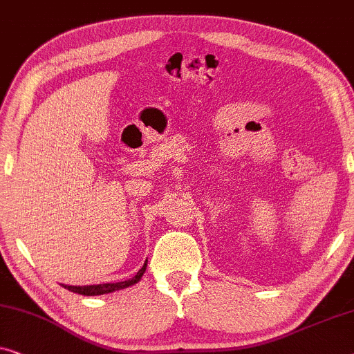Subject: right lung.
<instances>
[{"label": "right lung", "mask_w": 354, "mask_h": 354, "mask_svg": "<svg viewBox=\"0 0 354 354\" xmlns=\"http://www.w3.org/2000/svg\"><path fill=\"white\" fill-rule=\"evenodd\" d=\"M147 268V260L144 263V266L136 272V276L128 279V281L123 282H115V283H97V286H64V288L71 290L73 293H80V295H86V297H93V295H104V293H111L115 290H120V288H127L133 283H136L139 279L142 277L144 272H146Z\"/></svg>", "instance_id": "obj_1"}]
</instances>
